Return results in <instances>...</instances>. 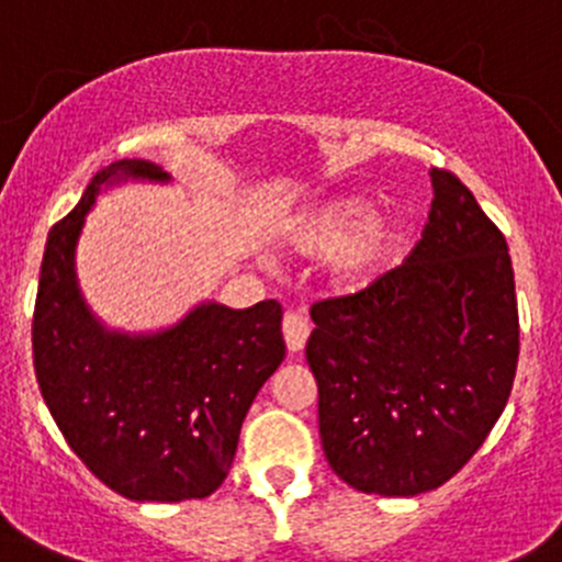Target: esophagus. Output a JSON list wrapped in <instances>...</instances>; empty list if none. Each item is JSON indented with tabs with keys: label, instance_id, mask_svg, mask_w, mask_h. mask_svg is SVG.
Returning <instances> with one entry per match:
<instances>
[{
	"label": "esophagus",
	"instance_id": "esophagus-1",
	"mask_svg": "<svg viewBox=\"0 0 562 562\" xmlns=\"http://www.w3.org/2000/svg\"><path fill=\"white\" fill-rule=\"evenodd\" d=\"M282 334H285L288 350H291V353H299L310 337L307 317L293 313V310H288L285 317H282Z\"/></svg>",
	"mask_w": 562,
	"mask_h": 562
}]
</instances>
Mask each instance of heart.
I'll use <instances>...</instances> for the list:
<instances>
[{
    "label": "heart",
    "mask_w": 562,
    "mask_h": 562,
    "mask_svg": "<svg viewBox=\"0 0 562 562\" xmlns=\"http://www.w3.org/2000/svg\"><path fill=\"white\" fill-rule=\"evenodd\" d=\"M402 212L370 214L364 195H339L299 214L288 228V247L307 258L339 252L337 274L345 285H364L394 263L405 241Z\"/></svg>",
    "instance_id": "b5f03b06"
}]
</instances>
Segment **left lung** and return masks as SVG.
I'll use <instances>...</instances> for the list:
<instances>
[{"instance_id":"obj_1","label":"left lung","mask_w":562,"mask_h":562,"mask_svg":"<svg viewBox=\"0 0 562 562\" xmlns=\"http://www.w3.org/2000/svg\"><path fill=\"white\" fill-rule=\"evenodd\" d=\"M429 176L432 209L405 263L310 310L323 454L367 495L446 484L495 427L517 375L506 236L454 173Z\"/></svg>"}]
</instances>
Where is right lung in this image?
Masks as SVG:
<instances>
[{"label": "right lung", "instance_id": "right-lung-1", "mask_svg": "<svg viewBox=\"0 0 562 562\" xmlns=\"http://www.w3.org/2000/svg\"><path fill=\"white\" fill-rule=\"evenodd\" d=\"M127 179L171 176L149 160L111 162L50 228L32 323L37 383L59 432L105 486L138 503L192 501L225 481L249 405L285 359L282 307L203 302L160 331L103 326L78 288L76 247L100 192Z\"/></svg>", "mask_w": 562, "mask_h": 562}]
</instances>
